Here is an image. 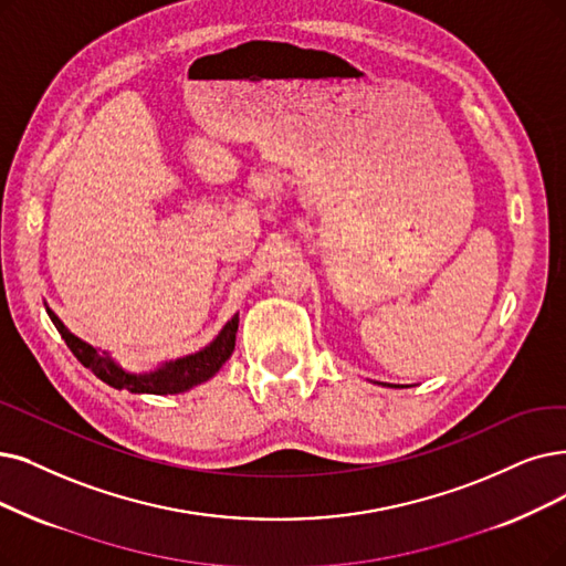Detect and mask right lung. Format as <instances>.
<instances>
[{"label":"right lung","mask_w":566,"mask_h":566,"mask_svg":"<svg viewBox=\"0 0 566 566\" xmlns=\"http://www.w3.org/2000/svg\"><path fill=\"white\" fill-rule=\"evenodd\" d=\"M53 325L57 327V332L62 334L64 344L70 346V350L76 355V359L81 361L83 367H87L97 378H102L104 382H108L111 388L116 390H129V392H146V395H178L186 392L197 382H205L207 378H211L224 361L230 359L232 350H234V342H237V327H239V318H234L222 327V332L218 334L216 342L211 346H207L205 350H199L195 355L180 357L176 361H169L163 369L150 371V374H125L120 367L113 365V361L104 355H99L93 346H87L81 338H76L72 332H66L64 325L55 318V315L49 311Z\"/></svg>","instance_id":"obj_1"}]
</instances>
